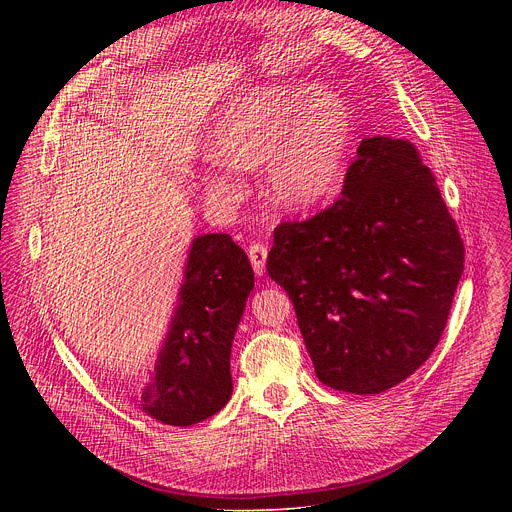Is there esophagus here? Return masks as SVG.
I'll return each mask as SVG.
<instances>
[{"instance_id": "esophagus-1", "label": "esophagus", "mask_w": 512, "mask_h": 512, "mask_svg": "<svg viewBox=\"0 0 512 512\" xmlns=\"http://www.w3.org/2000/svg\"><path fill=\"white\" fill-rule=\"evenodd\" d=\"M249 259H251V265L257 276H263L265 274V263H267V247L259 245V242H255V245L249 247Z\"/></svg>"}]
</instances>
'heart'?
Masks as SVG:
<instances>
[{"label": "heart", "instance_id": "b5f03b06", "mask_svg": "<svg viewBox=\"0 0 512 512\" xmlns=\"http://www.w3.org/2000/svg\"><path fill=\"white\" fill-rule=\"evenodd\" d=\"M351 139V112L334 89L259 85L215 116L207 134L215 161L203 168L201 188L213 203H232L242 191L234 170L263 164L267 201L284 211H307L332 195Z\"/></svg>", "mask_w": 512, "mask_h": 512}]
</instances>
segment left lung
I'll return each instance as SVG.
<instances>
[{"instance_id":"1","label":"left lung","mask_w":512,"mask_h":512,"mask_svg":"<svg viewBox=\"0 0 512 512\" xmlns=\"http://www.w3.org/2000/svg\"><path fill=\"white\" fill-rule=\"evenodd\" d=\"M463 261L434 172L384 134L361 141L332 207L274 230L267 274L288 292L319 382L380 394L434 353Z\"/></svg>"}]
</instances>
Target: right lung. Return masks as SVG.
<instances>
[{
    "instance_id": "add662e5",
    "label": "right lung",
    "mask_w": 512,
    "mask_h": 512,
    "mask_svg": "<svg viewBox=\"0 0 512 512\" xmlns=\"http://www.w3.org/2000/svg\"><path fill=\"white\" fill-rule=\"evenodd\" d=\"M253 286L251 261L228 234L193 238L166 338L132 405L176 427L218 413L232 396V342Z\"/></svg>"
}]
</instances>
